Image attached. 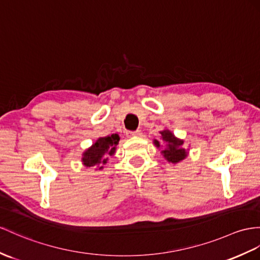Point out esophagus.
Listing matches in <instances>:
<instances>
[{
    "instance_id": "esophagus-1",
    "label": "esophagus",
    "mask_w": 260,
    "mask_h": 260,
    "mask_svg": "<svg viewBox=\"0 0 260 260\" xmlns=\"http://www.w3.org/2000/svg\"><path fill=\"white\" fill-rule=\"evenodd\" d=\"M142 135V132L140 130H137V131H129L126 132V136H128L129 138L131 137H140Z\"/></svg>"
}]
</instances>
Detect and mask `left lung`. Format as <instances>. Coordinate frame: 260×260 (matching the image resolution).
Returning <instances> with one entry per match:
<instances>
[{
	"label": "left lung",
	"mask_w": 260,
	"mask_h": 260,
	"mask_svg": "<svg viewBox=\"0 0 260 260\" xmlns=\"http://www.w3.org/2000/svg\"><path fill=\"white\" fill-rule=\"evenodd\" d=\"M160 134H161L162 142L166 143V147H164V149L161 151L164 159H166L168 162H172V163H178L182 160H184L187 156V151L183 148L184 141L176 138L172 132L168 129L162 130ZM153 141L156 148L162 147V142L157 140H153Z\"/></svg>",
	"instance_id": "obj_1"
}]
</instances>
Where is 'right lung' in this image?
Masks as SVG:
<instances>
[{
  "label": "right lung",
  "mask_w": 260,
  "mask_h": 260,
  "mask_svg": "<svg viewBox=\"0 0 260 260\" xmlns=\"http://www.w3.org/2000/svg\"><path fill=\"white\" fill-rule=\"evenodd\" d=\"M119 140L120 138L117 134L99 138L90 148H88L82 153V164L87 168L96 167L99 170H103L108 161V157L115 154Z\"/></svg>",
  "instance_id": "add662e5"
}]
</instances>
